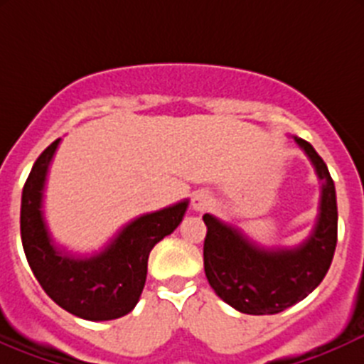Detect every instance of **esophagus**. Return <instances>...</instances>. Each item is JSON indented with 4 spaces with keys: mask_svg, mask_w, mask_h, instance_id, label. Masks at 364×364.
Instances as JSON below:
<instances>
[{
    "mask_svg": "<svg viewBox=\"0 0 364 364\" xmlns=\"http://www.w3.org/2000/svg\"><path fill=\"white\" fill-rule=\"evenodd\" d=\"M209 200H211V196L205 190H199V192L193 193L192 197V208L193 211H204L209 205Z\"/></svg>",
    "mask_w": 364,
    "mask_h": 364,
    "instance_id": "1",
    "label": "esophagus"
}]
</instances>
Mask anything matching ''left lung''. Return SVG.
I'll return each instance as SVG.
<instances>
[{"mask_svg":"<svg viewBox=\"0 0 364 364\" xmlns=\"http://www.w3.org/2000/svg\"><path fill=\"white\" fill-rule=\"evenodd\" d=\"M322 179L314 232L297 248H264L240 229L204 215V271L216 296L248 315H273L304 299L331 266L338 240V208L331 174L314 146L294 137Z\"/></svg>","mask_w":364,"mask_h":364,"instance_id":"obj_1","label":"left lung"}]
</instances>
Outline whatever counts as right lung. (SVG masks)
I'll return each mask as SVG.
<instances>
[{"mask_svg":"<svg viewBox=\"0 0 364 364\" xmlns=\"http://www.w3.org/2000/svg\"><path fill=\"white\" fill-rule=\"evenodd\" d=\"M60 139L47 146L23 188L21 240L33 274L63 310L86 321H112L134 310L148 274V257L160 240L174 232L188 200L141 216L119 230L100 253L75 257L54 245L42 213L47 168Z\"/></svg>","mask_w":364,"mask_h":364,"instance_id":"1","label":"right lung"}]
</instances>
